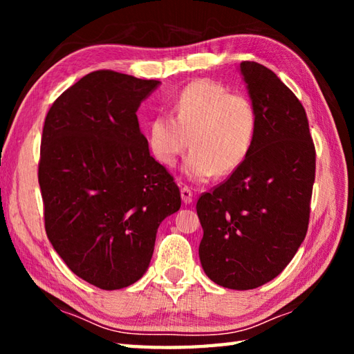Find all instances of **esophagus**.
Instances as JSON below:
<instances>
[{
  "label": "esophagus",
  "instance_id": "obj_1",
  "mask_svg": "<svg viewBox=\"0 0 354 354\" xmlns=\"http://www.w3.org/2000/svg\"><path fill=\"white\" fill-rule=\"evenodd\" d=\"M181 198H183L184 204H192V202H193V192H192L190 187H183Z\"/></svg>",
  "mask_w": 354,
  "mask_h": 354
}]
</instances>
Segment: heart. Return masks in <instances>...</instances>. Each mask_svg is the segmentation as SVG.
Instances as JSON below:
<instances>
[{
	"label": "heart",
	"mask_w": 354,
	"mask_h": 354,
	"mask_svg": "<svg viewBox=\"0 0 354 354\" xmlns=\"http://www.w3.org/2000/svg\"><path fill=\"white\" fill-rule=\"evenodd\" d=\"M171 114L160 112L149 123V146L162 165L171 167L190 145L184 173L204 183L216 173L231 175L250 156L259 127L250 97L196 80L171 102Z\"/></svg>",
	"instance_id": "1"
}]
</instances>
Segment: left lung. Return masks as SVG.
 I'll return each mask as SVG.
<instances>
[{
	"label": "left lung",
	"mask_w": 354,
	"mask_h": 354,
	"mask_svg": "<svg viewBox=\"0 0 354 354\" xmlns=\"http://www.w3.org/2000/svg\"><path fill=\"white\" fill-rule=\"evenodd\" d=\"M240 74L259 114L250 156L204 193L199 259L209 280L248 290L281 272L303 243L315 183V146L306 111L277 74L257 62Z\"/></svg>",
	"instance_id": "obj_1"
}]
</instances>
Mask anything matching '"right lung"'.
Listing matches in <instances>:
<instances>
[{"label": "right lung", "instance_id": "add662e5", "mask_svg": "<svg viewBox=\"0 0 354 354\" xmlns=\"http://www.w3.org/2000/svg\"><path fill=\"white\" fill-rule=\"evenodd\" d=\"M160 84L89 73L45 117L37 171L45 231L65 265L104 290L145 275L158 227L181 208L178 185L150 155L137 117Z\"/></svg>", "mask_w": 354, "mask_h": 354}]
</instances>
